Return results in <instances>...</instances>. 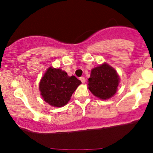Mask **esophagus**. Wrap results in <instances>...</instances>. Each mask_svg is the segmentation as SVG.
<instances>
[{"mask_svg":"<svg viewBox=\"0 0 153 153\" xmlns=\"http://www.w3.org/2000/svg\"><path fill=\"white\" fill-rule=\"evenodd\" d=\"M80 80H81V82H82V83H85V78L84 77H81V78H80Z\"/></svg>","mask_w":153,"mask_h":153,"instance_id":"obj_1","label":"esophagus"}]
</instances>
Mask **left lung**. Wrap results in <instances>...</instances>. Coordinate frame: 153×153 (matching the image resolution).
I'll return each mask as SVG.
<instances>
[{
    "mask_svg": "<svg viewBox=\"0 0 153 153\" xmlns=\"http://www.w3.org/2000/svg\"><path fill=\"white\" fill-rule=\"evenodd\" d=\"M120 82L119 75L113 67L104 62L92 69L88 79V89L101 100H107L116 93Z\"/></svg>",
    "mask_w": 153,
    "mask_h": 153,
    "instance_id": "left-lung-1",
    "label": "left lung"
}]
</instances>
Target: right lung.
<instances>
[{"label": "right lung", "instance_id": "add662e5", "mask_svg": "<svg viewBox=\"0 0 153 153\" xmlns=\"http://www.w3.org/2000/svg\"><path fill=\"white\" fill-rule=\"evenodd\" d=\"M81 81L74 75L68 76L65 71L50 67L40 80L39 90L43 100L50 105L62 107L71 97Z\"/></svg>", "mask_w": 153, "mask_h": 153}]
</instances>
